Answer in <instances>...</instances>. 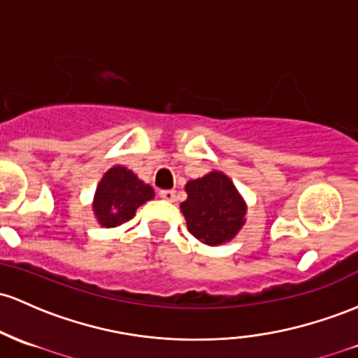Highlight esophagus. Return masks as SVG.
<instances>
[{
	"label": "esophagus",
	"mask_w": 358,
	"mask_h": 358,
	"mask_svg": "<svg viewBox=\"0 0 358 358\" xmlns=\"http://www.w3.org/2000/svg\"><path fill=\"white\" fill-rule=\"evenodd\" d=\"M159 197L166 200V202H173L176 199V194L175 190H159Z\"/></svg>",
	"instance_id": "1"
}]
</instances>
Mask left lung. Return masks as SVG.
<instances>
[{
    "mask_svg": "<svg viewBox=\"0 0 358 358\" xmlns=\"http://www.w3.org/2000/svg\"><path fill=\"white\" fill-rule=\"evenodd\" d=\"M188 199L182 203L187 227L194 238L217 246L236 236L245 224L246 206L224 173L212 171L185 187Z\"/></svg>",
    "mask_w": 358,
    "mask_h": 358,
    "instance_id": "obj_1",
    "label": "left lung"
}]
</instances>
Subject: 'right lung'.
<instances>
[{
    "label": "right lung",
    "mask_w": 358,
    "mask_h": 358,
    "mask_svg": "<svg viewBox=\"0 0 358 358\" xmlns=\"http://www.w3.org/2000/svg\"><path fill=\"white\" fill-rule=\"evenodd\" d=\"M152 197V188L141 182L131 170L113 166L105 173L96 188L93 209L101 226L115 227L134 217L137 207Z\"/></svg>",
    "instance_id": "right-lung-1"
}]
</instances>
